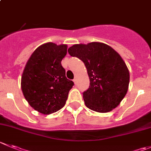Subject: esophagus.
<instances>
[{"label": "esophagus", "instance_id": "34e87169", "mask_svg": "<svg viewBox=\"0 0 151 151\" xmlns=\"http://www.w3.org/2000/svg\"><path fill=\"white\" fill-rule=\"evenodd\" d=\"M73 81H74V84H77V77H74V80H73Z\"/></svg>", "mask_w": 151, "mask_h": 151}]
</instances>
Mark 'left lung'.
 I'll return each instance as SVG.
<instances>
[{"label": "left lung", "instance_id": "obj_1", "mask_svg": "<svg viewBox=\"0 0 151 151\" xmlns=\"http://www.w3.org/2000/svg\"><path fill=\"white\" fill-rule=\"evenodd\" d=\"M68 52L87 68L90 86L83 93L86 107L99 113L116 108L126 95L130 81L129 71L120 55L99 42L73 45Z\"/></svg>", "mask_w": 151, "mask_h": 151}]
</instances>
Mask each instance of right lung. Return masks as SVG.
Masks as SVG:
<instances>
[{
	"mask_svg": "<svg viewBox=\"0 0 151 151\" xmlns=\"http://www.w3.org/2000/svg\"><path fill=\"white\" fill-rule=\"evenodd\" d=\"M67 45L46 43L37 48L26 64L21 89L31 107L43 114H51L65 105L74 83L65 77L61 61Z\"/></svg>",
	"mask_w": 151,
	"mask_h": 151,
	"instance_id": "add662e5",
	"label": "right lung"
}]
</instances>
